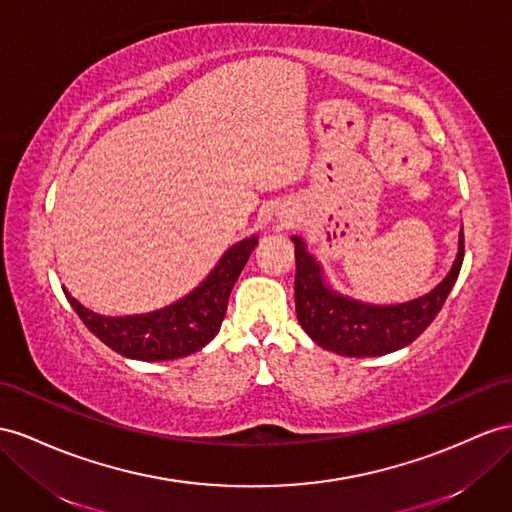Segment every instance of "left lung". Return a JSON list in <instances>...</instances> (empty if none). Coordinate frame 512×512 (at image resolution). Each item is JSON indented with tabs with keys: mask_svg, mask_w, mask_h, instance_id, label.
<instances>
[{
	"mask_svg": "<svg viewBox=\"0 0 512 512\" xmlns=\"http://www.w3.org/2000/svg\"><path fill=\"white\" fill-rule=\"evenodd\" d=\"M292 242L296 248L298 322L320 348L342 357H381L409 346L437 318L463 266L461 225L452 268L439 285L404 303L378 305L337 290L307 242L300 235H292Z\"/></svg>",
	"mask_w": 512,
	"mask_h": 512,
	"instance_id": "obj_1",
	"label": "left lung"
}]
</instances>
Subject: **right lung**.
Masks as SVG:
<instances>
[{
    "mask_svg": "<svg viewBox=\"0 0 512 512\" xmlns=\"http://www.w3.org/2000/svg\"><path fill=\"white\" fill-rule=\"evenodd\" d=\"M257 242V233L235 242L192 292L147 313L101 316L73 298L67 287L62 290L88 331L114 352L134 361H173L194 355L218 335L233 285Z\"/></svg>",
    "mask_w": 512,
    "mask_h": 512,
    "instance_id": "right-lung-1",
    "label": "right lung"
}]
</instances>
